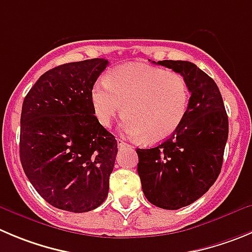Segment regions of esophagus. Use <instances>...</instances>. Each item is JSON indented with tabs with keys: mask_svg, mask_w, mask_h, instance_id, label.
<instances>
[{
	"mask_svg": "<svg viewBox=\"0 0 252 252\" xmlns=\"http://www.w3.org/2000/svg\"><path fill=\"white\" fill-rule=\"evenodd\" d=\"M117 144H118V147H121V148H126V147H130L131 148V145L126 144V143L124 142V140H122V139H117Z\"/></svg>",
	"mask_w": 252,
	"mask_h": 252,
	"instance_id": "1",
	"label": "esophagus"
}]
</instances>
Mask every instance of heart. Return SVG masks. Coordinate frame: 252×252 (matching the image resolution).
Returning <instances> with one entry per match:
<instances>
[{"mask_svg": "<svg viewBox=\"0 0 252 252\" xmlns=\"http://www.w3.org/2000/svg\"><path fill=\"white\" fill-rule=\"evenodd\" d=\"M97 121L109 126L117 115L126 113L122 129L134 139L160 142L179 128L189 107V88L175 70L142 63L110 69L91 89Z\"/></svg>", "mask_w": 252, "mask_h": 252, "instance_id": "heart-1", "label": "heart"}]
</instances>
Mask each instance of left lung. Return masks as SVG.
Segmentation results:
<instances>
[{
  "label": "left lung",
  "mask_w": 252,
  "mask_h": 252,
  "mask_svg": "<svg viewBox=\"0 0 252 252\" xmlns=\"http://www.w3.org/2000/svg\"><path fill=\"white\" fill-rule=\"evenodd\" d=\"M180 73L191 93L184 121L170 138L137 149L138 174L148 201L178 210L203 196L221 171L229 119L211 77L188 61L154 62Z\"/></svg>",
  "instance_id": "8db88e82"
}]
</instances>
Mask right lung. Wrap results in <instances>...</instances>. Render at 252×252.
<instances>
[{
	"label": "right lung",
	"mask_w": 252,
	"mask_h": 252,
	"mask_svg": "<svg viewBox=\"0 0 252 252\" xmlns=\"http://www.w3.org/2000/svg\"><path fill=\"white\" fill-rule=\"evenodd\" d=\"M108 60L47 70L22 104L20 158L31 184L61 210L87 213L108 195L118 148L93 113L91 89Z\"/></svg>",
	"instance_id": "right-lung-1"
}]
</instances>
